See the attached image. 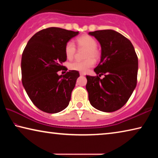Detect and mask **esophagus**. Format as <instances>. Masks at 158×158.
<instances>
[{"instance_id":"1","label":"esophagus","mask_w":158,"mask_h":158,"mask_svg":"<svg viewBox=\"0 0 158 158\" xmlns=\"http://www.w3.org/2000/svg\"><path fill=\"white\" fill-rule=\"evenodd\" d=\"M79 74H80V75H81V76H84V75H85V74H84V73H80Z\"/></svg>"}]
</instances>
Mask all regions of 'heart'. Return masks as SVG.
<instances>
[{"instance_id": "heart-1", "label": "heart", "mask_w": 158, "mask_h": 158, "mask_svg": "<svg viewBox=\"0 0 158 158\" xmlns=\"http://www.w3.org/2000/svg\"><path fill=\"white\" fill-rule=\"evenodd\" d=\"M77 44L79 48L86 49L84 61H74L69 64V68L71 70H75L81 73H85L89 69L94 65L95 60L100 58V52L96 49L97 42L93 37L84 35L77 39ZM76 53V47L73 42H68L65 47V53L68 60H72Z\"/></svg>"}]
</instances>
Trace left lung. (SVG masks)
I'll list each match as a JSON object with an SVG mask.
<instances>
[{
	"mask_svg": "<svg viewBox=\"0 0 158 158\" xmlns=\"http://www.w3.org/2000/svg\"><path fill=\"white\" fill-rule=\"evenodd\" d=\"M101 46V59L94 69L97 77L86 76L90 105L99 111L113 112L123 106L137 85L138 58L131 42L114 30L89 33ZM105 75L103 79L99 77Z\"/></svg>",
	"mask_w": 158,
	"mask_h": 158,
	"instance_id": "8db88e82",
	"label": "left lung"
}]
</instances>
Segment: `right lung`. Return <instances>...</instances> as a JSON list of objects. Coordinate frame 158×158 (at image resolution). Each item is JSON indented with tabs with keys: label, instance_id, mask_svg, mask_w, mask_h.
Returning a JSON list of instances; mask_svg holds the SVG:
<instances>
[{
	"label": "right lung",
	"instance_id": "right-lung-1",
	"mask_svg": "<svg viewBox=\"0 0 158 158\" xmlns=\"http://www.w3.org/2000/svg\"><path fill=\"white\" fill-rule=\"evenodd\" d=\"M78 34L56 27L43 29L29 40L23 50L22 84L32 102L42 111L58 113L69 105L79 73L69 70L58 75V72L67 60L66 44Z\"/></svg>",
	"mask_w": 158,
	"mask_h": 158
}]
</instances>
